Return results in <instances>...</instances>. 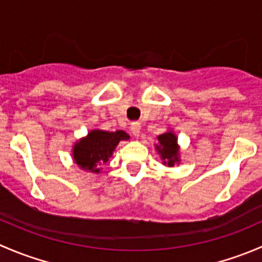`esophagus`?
<instances>
[{"mask_svg": "<svg viewBox=\"0 0 262 262\" xmlns=\"http://www.w3.org/2000/svg\"><path fill=\"white\" fill-rule=\"evenodd\" d=\"M130 132L134 137H138L139 133H141V123H138V121H134V123H132Z\"/></svg>", "mask_w": 262, "mask_h": 262, "instance_id": "esophagus-1", "label": "esophagus"}]
</instances>
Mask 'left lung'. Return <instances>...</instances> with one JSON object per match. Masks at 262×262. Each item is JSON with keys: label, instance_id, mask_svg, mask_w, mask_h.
I'll return each instance as SVG.
<instances>
[{"label": "left lung", "instance_id": "obj_1", "mask_svg": "<svg viewBox=\"0 0 262 262\" xmlns=\"http://www.w3.org/2000/svg\"><path fill=\"white\" fill-rule=\"evenodd\" d=\"M157 139L158 144H156V149L160 153L161 160L163 161V165H167L170 167H172L176 163L180 162L178 137L173 134V132H166V133L158 136Z\"/></svg>", "mask_w": 262, "mask_h": 262}]
</instances>
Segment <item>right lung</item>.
Returning <instances> with one entry per match:
<instances>
[{"label": "right lung", "instance_id": "right-lung-1", "mask_svg": "<svg viewBox=\"0 0 262 262\" xmlns=\"http://www.w3.org/2000/svg\"><path fill=\"white\" fill-rule=\"evenodd\" d=\"M128 139L129 136L123 130L105 132L95 129L76 142L72 149L73 160L82 170L99 173L100 166L109 161L119 142Z\"/></svg>", "mask_w": 262, "mask_h": 262}]
</instances>
